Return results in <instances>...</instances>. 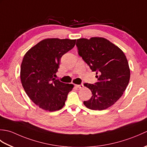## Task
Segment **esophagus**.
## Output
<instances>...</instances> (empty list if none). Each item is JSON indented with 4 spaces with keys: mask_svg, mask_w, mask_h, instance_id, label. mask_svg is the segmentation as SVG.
<instances>
[{
    "mask_svg": "<svg viewBox=\"0 0 147 147\" xmlns=\"http://www.w3.org/2000/svg\"><path fill=\"white\" fill-rule=\"evenodd\" d=\"M75 86H76V87H77V88H80V89L83 88V87H84L83 84H81V85H76Z\"/></svg>",
    "mask_w": 147,
    "mask_h": 147,
    "instance_id": "obj_1",
    "label": "esophagus"
}]
</instances>
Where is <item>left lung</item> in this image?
I'll return each mask as SVG.
<instances>
[{
	"label": "left lung",
	"instance_id": "1",
	"mask_svg": "<svg viewBox=\"0 0 147 147\" xmlns=\"http://www.w3.org/2000/svg\"><path fill=\"white\" fill-rule=\"evenodd\" d=\"M78 54L93 71L98 82L84 86L92 93L84 101L87 108L102 111L114 105L123 95L130 79V69L125 54L107 39L92 37L77 40Z\"/></svg>",
	"mask_w": 147,
	"mask_h": 147
}]
</instances>
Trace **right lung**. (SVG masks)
<instances>
[{
    "label": "right lung",
    "instance_id": "obj_1",
    "mask_svg": "<svg viewBox=\"0 0 147 147\" xmlns=\"http://www.w3.org/2000/svg\"><path fill=\"white\" fill-rule=\"evenodd\" d=\"M76 40L46 38L31 48L24 55L20 78L24 91L43 110L59 111L64 107L73 84L55 80L59 61L73 49Z\"/></svg>",
    "mask_w": 147,
    "mask_h": 147
}]
</instances>
